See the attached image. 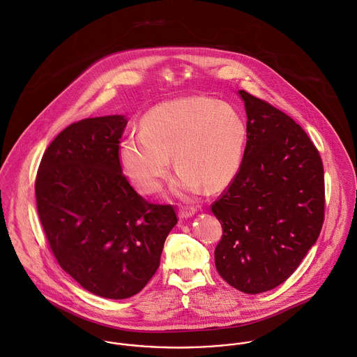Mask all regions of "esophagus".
Wrapping results in <instances>:
<instances>
[{"label": "esophagus", "instance_id": "34e87169", "mask_svg": "<svg viewBox=\"0 0 357 357\" xmlns=\"http://www.w3.org/2000/svg\"><path fill=\"white\" fill-rule=\"evenodd\" d=\"M195 212H197L195 206H181L178 211V216L180 219H187V218H191Z\"/></svg>", "mask_w": 357, "mask_h": 357}]
</instances>
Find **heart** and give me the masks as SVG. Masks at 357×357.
Here are the masks:
<instances>
[{"instance_id":"obj_1","label":"heart","mask_w":357,"mask_h":357,"mask_svg":"<svg viewBox=\"0 0 357 357\" xmlns=\"http://www.w3.org/2000/svg\"><path fill=\"white\" fill-rule=\"evenodd\" d=\"M246 123L237 109L205 97L167 101L148 111L138 135L121 139V166L144 194L156 192L170 170L180 169L173 188L194 194L227 187L237 176L246 144Z\"/></svg>"}]
</instances>
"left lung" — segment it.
I'll return each mask as SVG.
<instances>
[{"instance_id": "1", "label": "left lung", "mask_w": 357, "mask_h": 357, "mask_svg": "<svg viewBox=\"0 0 357 357\" xmlns=\"http://www.w3.org/2000/svg\"><path fill=\"white\" fill-rule=\"evenodd\" d=\"M246 146L236 178L211 208L223 227L222 278L245 294L270 291L298 268L324 223V169L306 131L268 102L239 91Z\"/></svg>"}]
</instances>
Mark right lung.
<instances>
[{
	"mask_svg": "<svg viewBox=\"0 0 357 357\" xmlns=\"http://www.w3.org/2000/svg\"><path fill=\"white\" fill-rule=\"evenodd\" d=\"M127 119L89 118L63 128L36 176L37 212L59 266L108 299L138 294L152 278L170 230L173 205L144 199L121 172Z\"/></svg>",
	"mask_w": 357,
	"mask_h": 357,
	"instance_id": "right-lung-1",
	"label": "right lung"
}]
</instances>
